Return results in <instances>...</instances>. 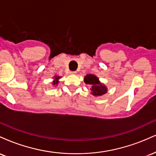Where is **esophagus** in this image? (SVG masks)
<instances>
[{"label": "esophagus", "mask_w": 156, "mask_h": 156, "mask_svg": "<svg viewBox=\"0 0 156 156\" xmlns=\"http://www.w3.org/2000/svg\"><path fill=\"white\" fill-rule=\"evenodd\" d=\"M69 74L76 75V71H70V72H69Z\"/></svg>", "instance_id": "34e87169"}]
</instances>
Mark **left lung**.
<instances>
[{"mask_svg": "<svg viewBox=\"0 0 156 156\" xmlns=\"http://www.w3.org/2000/svg\"><path fill=\"white\" fill-rule=\"evenodd\" d=\"M84 83L86 84H89L91 87V94L95 97H100L106 94L108 88L106 86L102 83L100 81L99 78L96 76L92 74H87V76L84 77Z\"/></svg>", "mask_w": 156, "mask_h": 156, "instance_id": "1", "label": "left lung"}]
</instances>
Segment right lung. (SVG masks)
Returning <instances> with one entry per match:
<instances>
[{
	"label": "right lung",
	"instance_id": "obj_1",
	"mask_svg": "<svg viewBox=\"0 0 156 156\" xmlns=\"http://www.w3.org/2000/svg\"><path fill=\"white\" fill-rule=\"evenodd\" d=\"M62 78L61 76H54L53 77V82H52V84H53V86H57L59 83V79Z\"/></svg>",
	"mask_w": 156,
	"mask_h": 156
}]
</instances>
